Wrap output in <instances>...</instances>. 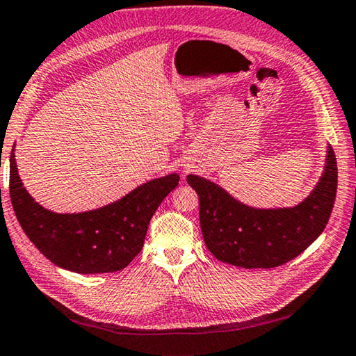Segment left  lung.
Segmentation results:
<instances>
[{
	"label": "left lung",
	"instance_id": "8db88e82",
	"mask_svg": "<svg viewBox=\"0 0 356 356\" xmlns=\"http://www.w3.org/2000/svg\"><path fill=\"white\" fill-rule=\"evenodd\" d=\"M188 183L200 200V225L208 250L222 263L270 269L298 257L323 232L338 189V167L328 145L321 179L292 208H252L198 175H188Z\"/></svg>",
	"mask_w": 356,
	"mask_h": 356
}]
</instances>
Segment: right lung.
Returning <instances> with one entry per match:
<instances>
[{"label":"right lung","instance_id":"obj_1","mask_svg":"<svg viewBox=\"0 0 356 356\" xmlns=\"http://www.w3.org/2000/svg\"><path fill=\"white\" fill-rule=\"evenodd\" d=\"M14 148L10 153L9 191L17 219L43 257L76 273L124 269L142 250L156 209L179 181L178 173H170L143 183L103 208L58 214L40 207L23 188Z\"/></svg>","mask_w":356,"mask_h":356}]
</instances>
